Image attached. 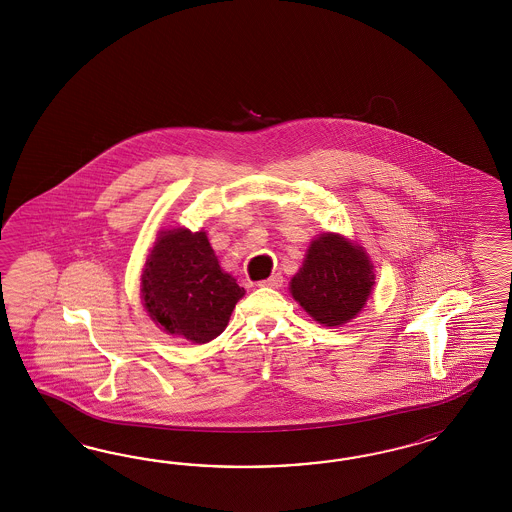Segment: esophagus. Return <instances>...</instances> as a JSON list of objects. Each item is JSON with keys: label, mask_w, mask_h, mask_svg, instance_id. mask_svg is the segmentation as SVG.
Returning <instances> with one entry per match:
<instances>
[{"label": "esophagus", "mask_w": 512, "mask_h": 512, "mask_svg": "<svg viewBox=\"0 0 512 512\" xmlns=\"http://www.w3.org/2000/svg\"><path fill=\"white\" fill-rule=\"evenodd\" d=\"M283 285V276L281 274H274L268 279L259 281V287H268V289H279Z\"/></svg>", "instance_id": "34e87169"}]
</instances>
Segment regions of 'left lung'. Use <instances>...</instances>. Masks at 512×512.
<instances>
[{
	"mask_svg": "<svg viewBox=\"0 0 512 512\" xmlns=\"http://www.w3.org/2000/svg\"><path fill=\"white\" fill-rule=\"evenodd\" d=\"M372 264L362 248L338 234L311 242L306 261L291 279L296 302L321 325L351 321L372 293Z\"/></svg>",
	"mask_w": 512,
	"mask_h": 512,
	"instance_id": "obj_1",
	"label": "left lung"
}]
</instances>
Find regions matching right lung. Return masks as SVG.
<instances>
[{"label":"right lung","mask_w":512,"mask_h":512,"mask_svg":"<svg viewBox=\"0 0 512 512\" xmlns=\"http://www.w3.org/2000/svg\"><path fill=\"white\" fill-rule=\"evenodd\" d=\"M244 296L223 272L206 233L165 231L142 272V298L150 317L169 334L195 343L217 338Z\"/></svg>","instance_id":"1"}]
</instances>
